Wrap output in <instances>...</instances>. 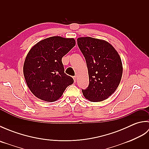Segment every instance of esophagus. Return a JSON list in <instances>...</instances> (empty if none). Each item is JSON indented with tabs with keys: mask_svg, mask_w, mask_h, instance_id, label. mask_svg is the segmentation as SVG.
Masks as SVG:
<instances>
[{
	"mask_svg": "<svg viewBox=\"0 0 149 149\" xmlns=\"http://www.w3.org/2000/svg\"><path fill=\"white\" fill-rule=\"evenodd\" d=\"M73 79H74V83H75V82H76V76H74L73 77Z\"/></svg>",
	"mask_w": 149,
	"mask_h": 149,
	"instance_id": "1",
	"label": "esophagus"
}]
</instances>
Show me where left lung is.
Here are the masks:
<instances>
[{"mask_svg":"<svg viewBox=\"0 0 149 149\" xmlns=\"http://www.w3.org/2000/svg\"><path fill=\"white\" fill-rule=\"evenodd\" d=\"M79 48L86 59L89 85L82 90L91 102H100L115 92L122 79V60L115 48L105 40L91 37L77 38Z\"/></svg>","mask_w":149,"mask_h":149,"instance_id":"8db88e82","label":"left lung"}]
</instances>
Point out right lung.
<instances>
[{
  "mask_svg": "<svg viewBox=\"0 0 149 149\" xmlns=\"http://www.w3.org/2000/svg\"><path fill=\"white\" fill-rule=\"evenodd\" d=\"M75 45L74 38L52 36L34 45L24 64L27 86L38 99L54 102L74 79L65 73L62 58Z\"/></svg>",
  "mask_w": 149,
  "mask_h": 149,
  "instance_id": "add662e5",
  "label": "right lung"
}]
</instances>
